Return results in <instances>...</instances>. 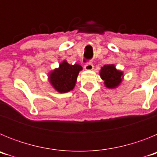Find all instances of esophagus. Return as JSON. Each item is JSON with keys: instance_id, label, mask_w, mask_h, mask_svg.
I'll use <instances>...</instances> for the list:
<instances>
[{"instance_id": "esophagus-1", "label": "esophagus", "mask_w": 157, "mask_h": 157, "mask_svg": "<svg viewBox=\"0 0 157 157\" xmlns=\"http://www.w3.org/2000/svg\"><path fill=\"white\" fill-rule=\"evenodd\" d=\"M84 68L87 71H91L94 69V64L92 63H86L84 66Z\"/></svg>"}]
</instances>
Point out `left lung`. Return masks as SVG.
I'll return each mask as SVG.
<instances>
[{
    "label": "left lung",
    "instance_id": "obj_1",
    "mask_svg": "<svg viewBox=\"0 0 157 157\" xmlns=\"http://www.w3.org/2000/svg\"><path fill=\"white\" fill-rule=\"evenodd\" d=\"M100 75L105 81V86L113 89L117 87L122 82L123 72L117 70L113 64H106L101 67Z\"/></svg>",
    "mask_w": 157,
    "mask_h": 157
}]
</instances>
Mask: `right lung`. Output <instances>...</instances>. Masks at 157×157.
<instances>
[{
	"instance_id": "add662e5",
	"label": "right lung",
	"mask_w": 157,
	"mask_h": 157,
	"mask_svg": "<svg viewBox=\"0 0 157 157\" xmlns=\"http://www.w3.org/2000/svg\"><path fill=\"white\" fill-rule=\"evenodd\" d=\"M82 67L79 64H69L67 61L60 63L59 68L51 72L48 77L52 86L59 93H67L75 86L78 75Z\"/></svg>"
}]
</instances>
